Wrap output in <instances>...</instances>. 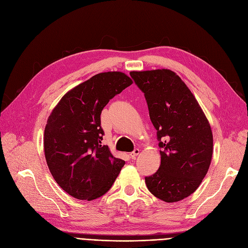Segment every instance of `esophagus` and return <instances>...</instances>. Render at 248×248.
Wrapping results in <instances>:
<instances>
[{
  "label": "esophagus",
  "instance_id": "34e87169",
  "mask_svg": "<svg viewBox=\"0 0 248 248\" xmlns=\"http://www.w3.org/2000/svg\"><path fill=\"white\" fill-rule=\"evenodd\" d=\"M140 154V150L139 149H135L133 152L130 154V158H132V159H136V157L138 156Z\"/></svg>",
  "mask_w": 248,
  "mask_h": 248
}]
</instances>
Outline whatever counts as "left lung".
I'll list each match as a JSON object with an SVG mask.
<instances>
[{
    "label": "left lung",
    "instance_id": "1",
    "mask_svg": "<svg viewBox=\"0 0 248 248\" xmlns=\"http://www.w3.org/2000/svg\"><path fill=\"white\" fill-rule=\"evenodd\" d=\"M147 100L157 130L161 164L145 177L149 191L166 202L190 196L209 170L213 134L202 107L178 75L168 69L130 73Z\"/></svg>",
    "mask_w": 248,
    "mask_h": 248
}]
</instances>
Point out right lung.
Here are the masks:
<instances>
[{
	"label": "right lung",
	"instance_id": "obj_1",
	"mask_svg": "<svg viewBox=\"0 0 248 248\" xmlns=\"http://www.w3.org/2000/svg\"><path fill=\"white\" fill-rule=\"evenodd\" d=\"M133 84L122 72L95 75L64 94L45 128V155L57 184L70 196L92 201L113 185L124 161L101 145L100 114L116 94Z\"/></svg>",
	"mask_w": 248,
	"mask_h": 248
}]
</instances>
